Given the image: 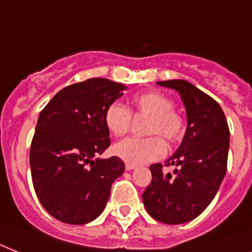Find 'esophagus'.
Returning <instances> with one entry per match:
<instances>
[{
  "label": "esophagus",
  "mask_w": 252,
  "mask_h": 252,
  "mask_svg": "<svg viewBox=\"0 0 252 252\" xmlns=\"http://www.w3.org/2000/svg\"><path fill=\"white\" fill-rule=\"evenodd\" d=\"M136 167V165H132V163H126V168L128 170V171H130V170H133V168Z\"/></svg>",
  "instance_id": "esophagus-1"
}]
</instances>
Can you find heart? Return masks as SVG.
<instances>
[{
  "label": "heart",
  "mask_w": 252,
  "mask_h": 252,
  "mask_svg": "<svg viewBox=\"0 0 252 252\" xmlns=\"http://www.w3.org/2000/svg\"><path fill=\"white\" fill-rule=\"evenodd\" d=\"M134 114L150 116L146 133L154 134L145 138L129 137L115 144V156L132 165L157 161L167 152L165 141L175 144L183 138L187 122L180 111L174 108V100L165 93L150 90L134 95L132 99ZM132 112L120 102H112L104 111V124L114 136H123L130 128ZM159 134V136L157 134Z\"/></svg>",
  "instance_id": "b5f03b06"
}]
</instances>
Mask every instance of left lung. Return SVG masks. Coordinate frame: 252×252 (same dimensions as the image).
<instances>
[{
	"instance_id": "8db88e82",
	"label": "left lung",
	"mask_w": 252,
	"mask_h": 252,
	"mask_svg": "<svg viewBox=\"0 0 252 252\" xmlns=\"http://www.w3.org/2000/svg\"><path fill=\"white\" fill-rule=\"evenodd\" d=\"M180 94L187 112L183 141L166 165H175L174 176L150 166L152 182L142 193L154 220L179 225L196 219L215 199L226 174L229 126L222 108L209 95L184 80L157 82Z\"/></svg>"
}]
</instances>
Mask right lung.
Listing matches in <instances>:
<instances>
[{"label":"right lung","instance_id":"obj_1","mask_svg":"<svg viewBox=\"0 0 252 252\" xmlns=\"http://www.w3.org/2000/svg\"><path fill=\"white\" fill-rule=\"evenodd\" d=\"M126 89L90 78L64 87L39 115L30 149L32 184L45 211L61 222L85 225L96 219L124 172L119 157L98 156L111 144L104 111Z\"/></svg>","mask_w":252,"mask_h":252}]
</instances>
